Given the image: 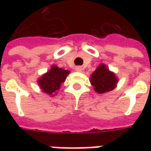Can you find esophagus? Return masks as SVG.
<instances>
[{
    "mask_svg": "<svg viewBox=\"0 0 151 151\" xmlns=\"http://www.w3.org/2000/svg\"><path fill=\"white\" fill-rule=\"evenodd\" d=\"M82 70H83V69H82V66H78L76 68V71H78V72H82Z\"/></svg>",
    "mask_w": 151,
    "mask_h": 151,
    "instance_id": "esophagus-1",
    "label": "esophagus"
}]
</instances>
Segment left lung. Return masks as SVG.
I'll use <instances>...</instances> for the list:
<instances>
[{
    "label": "left lung",
    "instance_id": "1",
    "mask_svg": "<svg viewBox=\"0 0 151 151\" xmlns=\"http://www.w3.org/2000/svg\"><path fill=\"white\" fill-rule=\"evenodd\" d=\"M118 78L104 64H100L91 76V83L99 94L111 91L116 87Z\"/></svg>",
    "mask_w": 151,
    "mask_h": 151
}]
</instances>
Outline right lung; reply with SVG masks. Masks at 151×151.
<instances>
[{"label":"right lung","mask_w":151,"mask_h":151,"mask_svg":"<svg viewBox=\"0 0 151 151\" xmlns=\"http://www.w3.org/2000/svg\"><path fill=\"white\" fill-rule=\"evenodd\" d=\"M69 73V70L52 65L49 71L40 78L37 82L43 92L49 95H54V93H56V91L60 88L61 84L65 81Z\"/></svg>","instance_id":"add662e5"}]
</instances>
